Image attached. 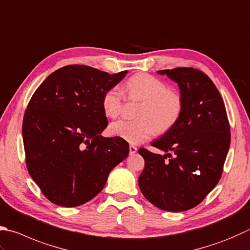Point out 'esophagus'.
Masks as SVG:
<instances>
[{"instance_id":"34e87169","label":"esophagus","mask_w":250,"mask_h":250,"mask_svg":"<svg viewBox=\"0 0 250 250\" xmlns=\"http://www.w3.org/2000/svg\"><path fill=\"white\" fill-rule=\"evenodd\" d=\"M137 150H138V148L136 147V146H134V145L129 146V154H135L136 152H137Z\"/></svg>"}]
</instances>
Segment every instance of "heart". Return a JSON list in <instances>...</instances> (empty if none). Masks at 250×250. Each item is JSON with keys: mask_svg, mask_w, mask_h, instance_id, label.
<instances>
[{"mask_svg": "<svg viewBox=\"0 0 250 250\" xmlns=\"http://www.w3.org/2000/svg\"><path fill=\"white\" fill-rule=\"evenodd\" d=\"M130 100L144 102L139 113L140 121H119L111 125L113 135L139 144L157 131L164 134L180 120L183 112V99L180 93L169 90L167 83L148 74H137L125 83ZM102 109L111 119L120 116L124 109V96L120 88L113 87L102 97Z\"/></svg>", "mask_w": 250, "mask_h": 250, "instance_id": "1", "label": "heart"}]
</instances>
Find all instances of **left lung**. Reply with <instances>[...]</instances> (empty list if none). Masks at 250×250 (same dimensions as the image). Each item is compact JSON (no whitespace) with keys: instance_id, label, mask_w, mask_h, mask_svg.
Masks as SVG:
<instances>
[{"instance_id":"left-lung-1","label":"left lung","mask_w":250,"mask_h":250,"mask_svg":"<svg viewBox=\"0 0 250 250\" xmlns=\"http://www.w3.org/2000/svg\"><path fill=\"white\" fill-rule=\"evenodd\" d=\"M177 83L183 112L171 129L151 144L166 154L145 148L138 178L143 195L158 208L180 212L194 208L219 183L229 149L227 110L213 82L199 69L158 70Z\"/></svg>"}]
</instances>
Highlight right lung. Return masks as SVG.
I'll list each match as a JSON object with an SVG mask.
<instances>
[{
    "label": "right lung",
    "mask_w": 250,
    "mask_h": 250,
    "mask_svg": "<svg viewBox=\"0 0 250 250\" xmlns=\"http://www.w3.org/2000/svg\"><path fill=\"white\" fill-rule=\"evenodd\" d=\"M126 74L68 65L52 73L31 97L22 122L26 166L53 204L77 207L91 200L128 155L126 140L101 135L107 126L102 97Z\"/></svg>",
    "instance_id": "obj_1"
}]
</instances>
